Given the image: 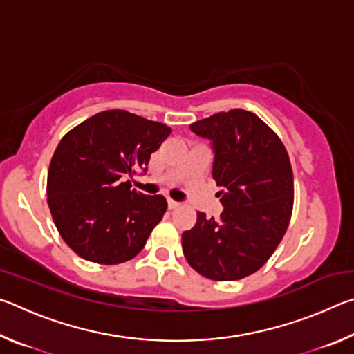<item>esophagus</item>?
Here are the masks:
<instances>
[{
  "instance_id": "esophagus-1",
  "label": "esophagus",
  "mask_w": 354,
  "mask_h": 354,
  "mask_svg": "<svg viewBox=\"0 0 354 354\" xmlns=\"http://www.w3.org/2000/svg\"><path fill=\"white\" fill-rule=\"evenodd\" d=\"M179 206H181V203L169 198V209H176V207H179Z\"/></svg>"
}]
</instances>
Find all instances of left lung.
<instances>
[{
  "mask_svg": "<svg viewBox=\"0 0 354 354\" xmlns=\"http://www.w3.org/2000/svg\"><path fill=\"white\" fill-rule=\"evenodd\" d=\"M212 142V178L221 190L220 218L196 214L183 232L190 267L214 281L250 277L266 263L289 226L293 173L277 133L253 112L231 109L192 123Z\"/></svg>",
  "mask_w": 354,
  "mask_h": 354,
  "instance_id": "1",
  "label": "left lung"
}]
</instances>
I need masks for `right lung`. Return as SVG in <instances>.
<instances>
[{
	"instance_id": "obj_1",
	"label": "right lung",
	"mask_w": 354,
	"mask_h": 354,
	"mask_svg": "<svg viewBox=\"0 0 354 354\" xmlns=\"http://www.w3.org/2000/svg\"><path fill=\"white\" fill-rule=\"evenodd\" d=\"M171 128L128 111H103L59 142L48 170V206L59 234L82 259H133L162 220L167 200L131 190L124 176L147 171Z\"/></svg>"
}]
</instances>
